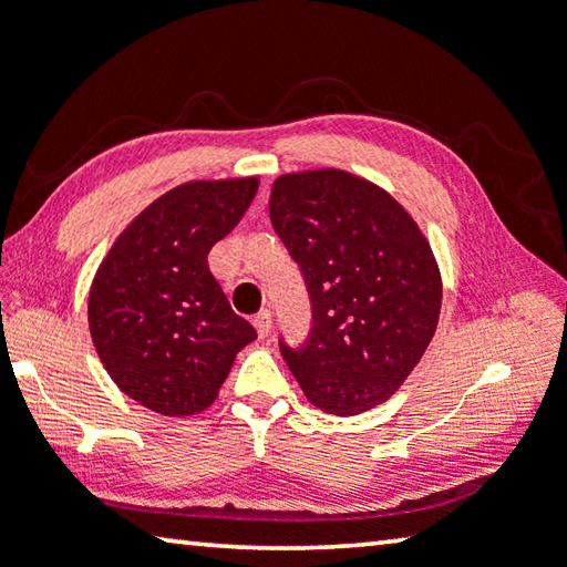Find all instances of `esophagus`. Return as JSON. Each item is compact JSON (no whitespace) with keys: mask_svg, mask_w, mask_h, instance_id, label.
<instances>
[{"mask_svg":"<svg viewBox=\"0 0 567 567\" xmlns=\"http://www.w3.org/2000/svg\"><path fill=\"white\" fill-rule=\"evenodd\" d=\"M255 328H257V336L259 338H267L269 336V330H272V312L269 310H259L257 316H255Z\"/></svg>","mask_w":567,"mask_h":567,"instance_id":"obj_1","label":"esophagus"}]
</instances>
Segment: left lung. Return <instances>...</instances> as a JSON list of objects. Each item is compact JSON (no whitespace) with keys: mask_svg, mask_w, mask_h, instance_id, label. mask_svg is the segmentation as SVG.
Wrapping results in <instances>:
<instances>
[{"mask_svg":"<svg viewBox=\"0 0 567 567\" xmlns=\"http://www.w3.org/2000/svg\"><path fill=\"white\" fill-rule=\"evenodd\" d=\"M269 219L312 302L308 343H280L302 393L336 416L389 401L426 353L442 310L424 231L385 188L343 168L282 174Z\"/></svg>","mask_w":567,"mask_h":567,"instance_id":"8db88e82","label":"left lung"}]
</instances>
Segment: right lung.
<instances>
[{"instance_id":"add662e5","label":"right lung","mask_w":567,"mask_h":567,"mask_svg":"<svg viewBox=\"0 0 567 567\" xmlns=\"http://www.w3.org/2000/svg\"><path fill=\"white\" fill-rule=\"evenodd\" d=\"M257 188V176L174 186L121 231L90 285L97 358L125 396L161 416L209 409L257 338L206 265Z\"/></svg>"}]
</instances>
